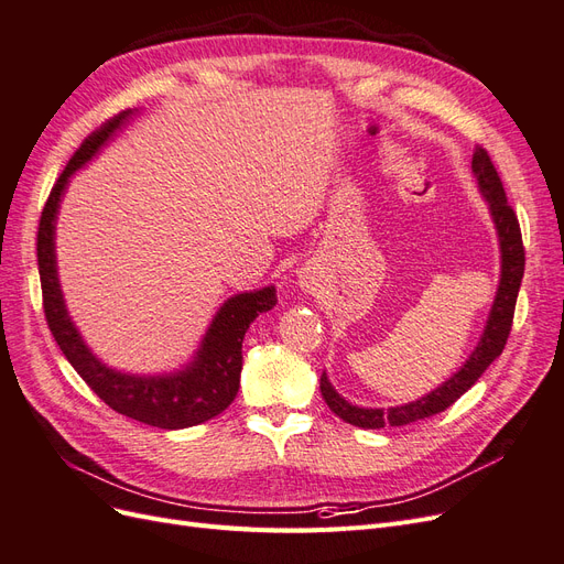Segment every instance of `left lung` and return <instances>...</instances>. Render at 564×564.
I'll return each instance as SVG.
<instances>
[{
    "label": "left lung",
    "mask_w": 564,
    "mask_h": 564,
    "mask_svg": "<svg viewBox=\"0 0 564 564\" xmlns=\"http://www.w3.org/2000/svg\"><path fill=\"white\" fill-rule=\"evenodd\" d=\"M473 174L477 178V187H480L482 197L489 204L494 226H497V232H499V247H501V282H499V292H497V299H494L480 344H477L466 365L460 367L449 381L429 392L425 398L402 406H390V409L355 406L340 398L334 390V386L329 383L327 373H322L319 390H322L324 402L329 404V409L338 419H344L350 425H357V429L377 431V429H383V425H406L419 419H429L433 414L445 412L447 406H452L477 379L482 377V371L497 360L506 348L510 327H513L520 282L524 275L522 232H520L518 216L506 199V191H503L497 166H494L491 158L487 155V150L482 145H475Z\"/></svg>",
    "instance_id": "obj_1"
}]
</instances>
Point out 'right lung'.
<instances>
[{
    "mask_svg": "<svg viewBox=\"0 0 564 564\" xmlns=\"http://www.w3.org/2000/svg\"><path fill=\"white\" fill-rule=\"evenodd\" d=\"M131 117V110L110 117L108 122L91 131L82 141L73 160L67 162L63 174L54 183L48 199L42 209L40 230H37V265L42 282V303L51 334L61 346L67 362L75 367L79 377L117 414H124L133 421H141L155 429L176 431L191 429V425L204 423L218 416L235 400L240 390L242 371V340L249 324L261 313L270 311L278 303L275 286L259 289L228 299L216 313L212 327L204 336L195 360L183 371L172 377H135V373H119L84 346L79 332L65 311L56 253H54V230L58 202L77 169L89 162L100 145H106L110 135Z\"/></svg>",
    "mask_w": 564,
    "mask_h": 564,
    "instance_id": "obj_1",
    "label": "right lung"
}]
</instances>
